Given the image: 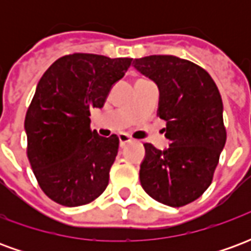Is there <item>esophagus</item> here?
Segmentation results:
<instances>
[{
	"mask_svg": "<svg viewBox=\"0 0 251 251\" xmlns=\"http://www.w3.org/2000/svg\"><path fill=\"white\" fill-rule=\"evenodd\" d=\"M118 138H120L121 147H124L125 144H127V142L131 141V137L127 136V134H125V133H121V134H118Z\"/></svg>",
	"mask_w": 251,
	"mask_h": 251,
	"instance_id": "34e87169",
	"label": "esophagus"
}]
</instances>
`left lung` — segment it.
Instances as JSON below:
<instances>
[{"label":"left lung","instance_id":"obj_1","mask_svg":"<svg viewBox=\"0 0 251 251\" xmlns=\"http://www.w3.org/2000/svg\"><path fill=\"white\" fill-rule=\"evenodd\" d=\"M134 68L157 84V115L169 140L164 151L144 144L142 188L163 204H188L210 187L226 144L219 90L201 67L171 55L136 59Z\"/></svg>","mask_w":251,"mask_h":251}]
</instances>
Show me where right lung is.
<instances>
[{
  "mask_svg": "<svg viewBox=\"0 0 251 251\" xmlns=\"http://www.w3.org/2000/svg\"><path fill=\"white\" fill-rule=\"evenodd\" d=\"M130 57L72 53L41 76L25 115L26 154L44 194L67 207L87 204L109 184L120 140L90 127L110 90L131 66Z\"/></svg>",
  "mask_w": 251,
  "mask_h": 251,
  "instance_id": "right-lung-1",
  "label": "right lung"
}]
</instances>
